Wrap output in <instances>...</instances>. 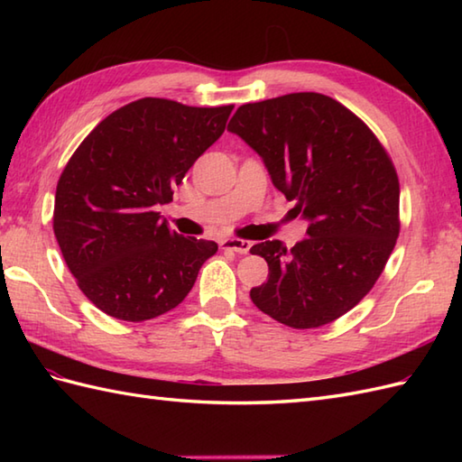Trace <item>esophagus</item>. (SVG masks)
<instances>
[{
    "mask_svg": "<svg viewBox=\"0 0 462 462\" xmlns=\"http://www.w3.org/2000/svg\"><path fill=\"white\" fill-rule=\"evenodd\" d=\"M220 246L224 250H230V252H236V254H248L252 244L248 240H240V238H224Z\"/></svg>",
    "mask_w": 462,
    "mask_h": 462,
    "instance_id": "esophagus-1",
    "label": "esophagus"
}]
</instances>
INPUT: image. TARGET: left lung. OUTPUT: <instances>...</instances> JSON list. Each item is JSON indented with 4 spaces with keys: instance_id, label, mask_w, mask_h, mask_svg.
<instances>
[{
    "instance_id": "1",
    "label": "left lung",
    "mask_w": 462,
    "mask_h": 462,
    "mask_svg": "<svg viewBox=\"0 0 462 462\" xmlns=\"http://www.w3.org/2000/svg\"><path fill=\"white\" fill-rule=\"evenodd\" d=\"M228 131L256 151L273 186L310 222L308 238L252 246L268 280L250 290L256 308L293 329L341 318L367 296L399 236V179L359 116L321 93L248 103Z\"/></svg>"
}]
</instances>
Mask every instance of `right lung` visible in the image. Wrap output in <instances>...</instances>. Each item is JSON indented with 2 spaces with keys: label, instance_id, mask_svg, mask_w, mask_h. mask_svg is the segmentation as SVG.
Wrapping results in <instances>:
<instances>
[{
  "label": "right lung",
  "instance_id": "1",
  "mask_svg": "<svg viewBox=\"0 0 462 462\" xmlns=\"http://www.w3.org/2000/svg\"><path fill=\"white\" fill-rule=\"evenodd\" d=\"M232 109L144 97L103 119L69 159L53 232L77 286L106 316L144 321L171 311L218 250L176 234L156 208L220 139Z\"/></svg>",
  "mask_w": 462,
  "mask_h": 462
}]
</instances>
